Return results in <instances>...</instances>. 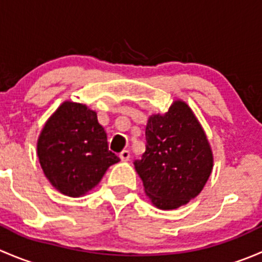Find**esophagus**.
Masks as SVG:
<instances>
[{"label":"esophagus","instance_id":"obj_1","mask_svg":"<svg viewBox=\"0 0 262 262\" xmlns=\"http://www.w3.org/2000/svg\"><path fill=\"white\" fill-rule=\"evenodd\" d=\"M120 158L121 161H129V158H130V152H129L128 149H124L120 152Z\"/></svg>","mask_w":262,"mask_h":262}]
</instances>
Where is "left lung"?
Masks as SVG:
<instances>
[{
	"label": "left lung",
	"instance_id": "obj_1",
	"mask_svg": "<svg viewBox=\"0 0 262 262\" xmlns=\"http://www.w3.org/2000/svg\"><path fill=\"white\" fill-rule=\"evenodd\" d=\"M146 141V152L134 166L150 202L168 210L198 196L212 173L213 155L191 109L175 101L165 115L150 116Z\"/></svg>",
	"mask_w": 262,
	"mask_h": 262
}]
</instances>
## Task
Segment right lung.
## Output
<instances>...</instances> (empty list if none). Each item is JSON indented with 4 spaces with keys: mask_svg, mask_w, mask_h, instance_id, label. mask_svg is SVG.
Instances as JSON below:
<instances>
[{
    "mask_svg": "<svg viewBox=\"0 0 262 262\" xmlns=\"http://www.w3.org/2000/svg\"><path fill=\"white\" fill-rule=\"evenodd\" d=\"M38 157L50 184L77 198L96 186L120 158L109 150L106 132L86 105L66 101L38 139Z\"/></svg>",
    "mask_w": 262,
    "mask_h": 262,
    "instance_id": "obj_1",
    "label": "right lung"
}]
</instances>
